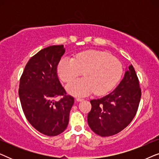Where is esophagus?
I'll return each instance as SVG.
<instances>
[{
    "label": "esophagus",
    "instance_id": "esophagus-1",
    "mask_svg": "<svg viewBox=\"0 0 159 159\" xmlns=\"http://www.w3.org/2000/svg\"><path fill=\"white\" fill-rule=\"evenodd\" d=\"M76 101L79 102V101H83V99L81 98H76Z\"/></svg>",
    "mask_w": 159,
    "mask_h": 159
}]
</instances>
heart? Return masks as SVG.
<instances>
[{"instance_id": "obj_1", "label": "heart", "mask_w": 159, "mask_h": 159, "mask_svg": "<svg viewBox=\"0 0 159 159\" xmlns=\"http://www.w3.org/2000/svg\"><path fill=\"white\" fill-rule=\"evenodd\" d=\"M57 71L64 82L70 81L83 71L84 77L71 80L66 89L73 95L85 96L93 91L96 95L109 92L121 79L123 67L111 54L90 50L78 53L75 58H61Z\"/></svg>"}]
</instances>
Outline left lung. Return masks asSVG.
<instances>
[{
  "label": "left lung",
  "instance_id": "obj_1",
  "mask_svg": "<svg viewBox=\"0 0 159 159\" xmlns=\"http://www.w3.org/2000/svg\"><path fill=\"white\" fill-rule=\"evenodd\" d=\"M140 98L139 80L131 64L113 92L101 98L91 100L92 108L88 115L89 127L101 137L119 133L135 116Z\"/></svg>",
  "mask_w": 159,
  "mask_h": 159
}]
</instances>
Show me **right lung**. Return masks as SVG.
<instances>
[{"label": "right lung", "instance_id": "right-lung-1", "mask_svg": "<svg viewBox=\"0 0 159 159\" xmlns=\"http://www.w3.org/2000/svg\"><path fill=\"white\" fill-rule=\"evenodd\" d=\"M65 53L64 45H51L29 60L19 82V96L26 118L34 128L48 136L66 129L75 99L66 95L57 75V66ZM64 96L58 102L54 98Z\"/></svg>", "mask_w": 159, "mask_h": 159}]
</instances>
